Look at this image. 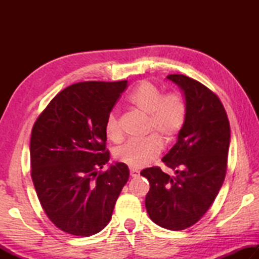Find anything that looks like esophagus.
Returning <instances> with one entry per match:
<instances>
[{
	"mask_svg": "<svg viewBox=\"0 0 259 259\" xmlns=\"http://www.w3.org/2000/svg\"><path fill=\"white\" fill-rule=\"evenodd\" d=\"M130 176L131 177H138L139 176V171L136 169H130Z\"/></svg>",
	"mask_w": 259,
	"mask_h": 259,
	"instance_id": "esophagus-1",
	"label": "esophagus"
}]
</instances>
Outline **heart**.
Listing matches in <instances>:
<instances>
[{
  "mask_svg": "<svg viewBox=\"0 0 259 259\" xmlns=\"http://www.w3.org/2000/svg\"><path fill=\"white\" fill-rule=\"evenodd\" d=\"M129 103L147 116L146 134L140 140H130L117 148L115 159L130 168L139 169L150 163L162 151L164 144L172 143L182 133L187 117V105L178 93L163 94L150 81H142L129 96ZM105 134L113 143L122 140L119 112L113 109L105 120Z\"/></svg>",
  "mask_w": 259,
  "mask_h": 259,
  "instance_id": "b5f03b06",
  "label": "heart"
}]
</instances>
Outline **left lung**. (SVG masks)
<instances>
[{
    "label": "left lung",
    "mask_w": 259,
    "mask_h": 259,
    "mask_svg": "<svg viewBox=\"0 0 259 259\" xmlns=\"http://www.w3.org/2000/svg\"><path fill=\"white\" fill-rule=\"evenodd\" d=\"M166 77L181 87L187 105L185 125L162 159L176 176L160 166L144 169L140 175L150 182L148 216L166 230L182 231L204 216L224 183L231 129L221 99L209 88L183 74Z\"/></svg>",
    "instance_id": "obj_1"
}]
</instances>
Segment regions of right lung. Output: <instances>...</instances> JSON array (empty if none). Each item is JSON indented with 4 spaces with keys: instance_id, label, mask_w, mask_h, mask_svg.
<instances>
[{
    "instance_id": "add662e5",
    "label": "right lung",
    "mask_w": 259,
    "mask_h": 259,
    "mask_svg": "<svg viewBox=\"0 0 259 259\" xmlns=\"http://www.w3.org/2000/svg\"><path fill=\"white\" fill-rule=\"evenodd\" d=\"M128 81H87L57 94L35 121L30 176L48 218L76 236L102 231L129 179L128 165L109 160L105 120Z\"/></svg>"
}]
</instances>
